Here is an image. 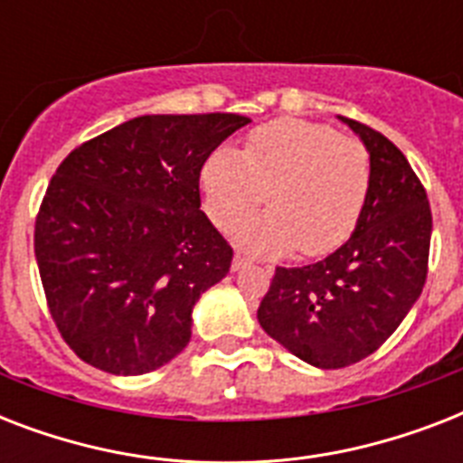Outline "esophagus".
<instances>
[{
	"instance_id": "34e87169",
	"label": "esophagus",
	"mask_w": 463,
	"mask_h": 463,
	"mask_svg": "<svg viewBox=\"0 0 463 463\" xmlns=\"http://www.w3.org/2000/svg\"><path fill=\"white\" fill-rule=\"evenodd\" d=\"M250 264V257L242 252H235V257H232V271H240L242 267H247Z\"/></svg>"
}]
</instances>
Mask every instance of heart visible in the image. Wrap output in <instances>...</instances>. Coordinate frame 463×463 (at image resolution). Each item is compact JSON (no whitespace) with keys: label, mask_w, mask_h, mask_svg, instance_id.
<instances>
[{"label":"heart","mask_w":463,"mask_h":463,"mask_svg":"<svg viewBox=\"0 0 463 463\" xmlns=\"http://www.w3.org/2000/svg\"><path fill=\"white\" fill-rule=\"evenodd\" d=\"M203 209L231 231L267 198L272 209L235 231L261 254L336 250L358 223L370 187V158L355 139L305 119H276L250 134L242 154L218 148L199 175Z\"/></svg>","instance_id":"obj_1"}]
</instances>
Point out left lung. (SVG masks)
Listing matches in <instances>:
<instances>
[{"label": "left lung", "instance_id": "obj_1", "mask_svg": "<svg viewBox=\"0 0 463 463\" xmlns=\"http://www.w3.org/2000/svg\"><path fill=\"white\" fill-rule=\"evenodd\" d=\"M370 156L355 231L307 267H279L257 309L261 329L296 358L336 370L374 353L423 293L432 213L406 156L355 119L338 118Z\"/></svg>", "mask_w": 463, "mask_h": 463}]
</instances>
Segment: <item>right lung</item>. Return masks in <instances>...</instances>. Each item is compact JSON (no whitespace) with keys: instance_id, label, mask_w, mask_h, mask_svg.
I'll use <instances>...</instances> for the list:
<instances>
[{"instance_id":"add662e5","label":"right lung","mask_w":463,"mask_h":463,"mask_svg":"<svg viewBox=\"0 0 463 463\" xmlns=\"http://www.w3.org/2000/svg\"><path fill=\"white\" fill-rule=\"evenodd\" d=\"M252 119L144 115L74 148L35 221L47 307L69 348L110 374L158 370L192 338V309L231 271L199 175Z\"/></svg>"}]
</instances>
